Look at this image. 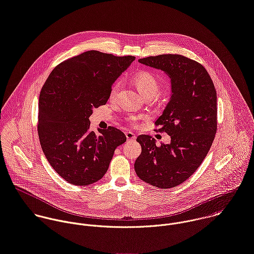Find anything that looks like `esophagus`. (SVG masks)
Segmentation results:
<instances>
[{"mask_svg":"<svg viewBox=\"0 0 254 254\" xmlns=\"http://www.w3.org/2000/svg\"><path fill=\"white\" fill-rule=\"evenodd\" d=\"M126 136H127V140H134L136 137H135V134L131 131H127L126 132Z\"/></svg>","mask_w":254,"mask_h":254,"instance_id":"esophagus-1","label":"esophagus"}]
</instances>
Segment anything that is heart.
I'll return each instance as SVG.
<instances>
[{"mask_svg": "<svg viewBox=\"0 0 254 254\" xmlns=\"http://www.w3.org/2000/svg\"><path fill=\"white\" fill-rule=\"evenodd\" d=\"M132 81L134 83V86L136 87V89L138 90V92L143 96V97H154L158 91H159V81L156 78V76L154 74H152L149 71L146 70H142V71H138L136 72L133 77H132ZM120 89V82L117 81L113 84V87L111 89L110 92V98L111 99H115L118 92ZM129 122L131 123H135L136 122V118L134 117H130Z\"/></svg>", "mask_w": 254, "mask_h": 254, "instance_id": "1", "label": "heart"}]
</instances>
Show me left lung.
Segmentation results:
<instances>
[{"instance_id":"left-lung-1","label":"left lung","mask_w":254,"mask_h":254,"mask_svg":"<svg viewBox=\"0 0 254 254\" xmlns=\"http://www.w3.org/2000/svg\"><path fill=\"white\" fill-rule=\"evenodd\" d=\"M138 62L171 78V100L155 122V130L166 132L171 142L157 146L151 136H137L141 153L134 171L146 184L173 189L193 175L210 149L217 128L216 91L205 67L185 56L159 55Z\"/></svg>"}]
</instances>
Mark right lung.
Instances as JSON below:
<instances>
[{"label": "right lung", "mask_w": 254, "mask_h": 254, "mask_svg": "<svg viewBox=\"0 0 254 254\" xmlns=\"http://www.w3.org/2000/svg\"><path fill=\"white\" fill-rule=\"evenodd\" d=\"M88 51L58 64L42 88L38 133L52 167L73 186H89L107 173L116 148L127 140L114 127L90 130L93 110L106 105L113 83L134 61Z\"/></svg>", "instance_id": "1"}]
</instances>
